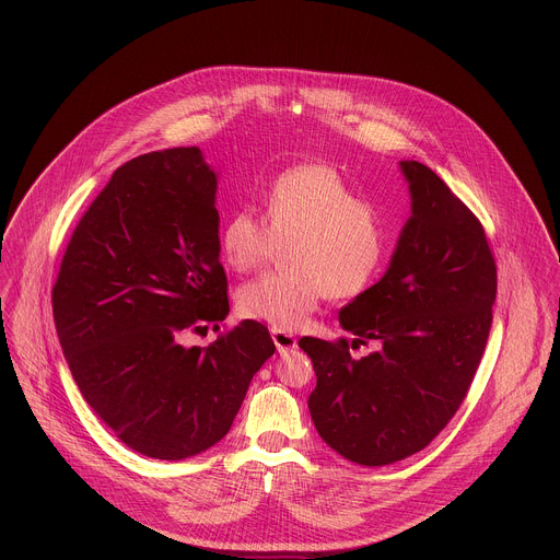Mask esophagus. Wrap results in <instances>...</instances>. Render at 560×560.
<instances>
[{"label":"esophagus","instance_id":"obj_1","mask_svg":"<svg viewBox=\"0 0 560 560\" xmlns=\"http://www.w3.org/2000/svg\"><path fill=\"white\" fill-rule=\"evenodd\" d=\"M272 341H275L279 354H288L296 348V337L292 332H285V330L272 328Z\"/></svg>","mask_w":560,"mask_h":560}]
</instances>
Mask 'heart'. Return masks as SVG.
<instances>
[{
    "label": "heart",
    "instance_id": "obj_1",
    "mask_svg": "<svg viewBox=\"0 0 560 560\" xmlns=\"http://www.w3.org/2000/svg\"><path fill=\"white\" fill-rule=\"evenodd\" d=\"M285 246L283 272L266 275L236 292V307L277 330H296L322 299L363 294L387 255L383 214L341 173L301 164L277 175L266 192V221L250 208L230 212L219 230V250L234 272L266 266Z\"/></svg>",
    "mask_w": 560,
    "mask_h": 560
}]
</instances>
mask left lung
Returning a JSON list of instances; mask_svg holds the SVG:
<instances>
[{
    "label": "left lung",
    "instance_id": "8db88e82",
    "mask_svg": "<svg viewBox=\"0 0 560 560\" xmlns=\"http://www.w3.org/2000/svg\"><path fill=\"white\" fill-rule=\"evenodd\" d=\"M412 214L385 275L339 312L352 341L303 337L316 432L343 458L381 467L421 452L460 408L486 352L497 264L474 212L419 162H401ZM376 340L357 360L350 349Z\"/></svg>",
    "mask_w": 560,
    "mask_h": 560
}]
</instances>
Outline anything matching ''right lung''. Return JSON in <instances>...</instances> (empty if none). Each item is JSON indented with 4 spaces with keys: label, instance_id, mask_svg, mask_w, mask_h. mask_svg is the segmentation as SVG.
Returning a JSON list of instances; mask_svg holds the SVG:
<instances>
[{
    "label": "right lung",
    "instance_id": "1",
    "mask_svg": "<svg viewBox=\"0 0 560 560\" xmlns=\"http://www.w3.org/2000/svg\"><path fill=\"white\" fill-rule=\"evenodd\" d=\"M217 175L197 145L130 159L77 223L52 285L57 337L86 404L130 450L162 460L219 443L275 354L246 318L208 348L186 346L228 316Z\"/></svg>",
    "mask_w": 560,
    "mask_h": 560
}]
</instances>
